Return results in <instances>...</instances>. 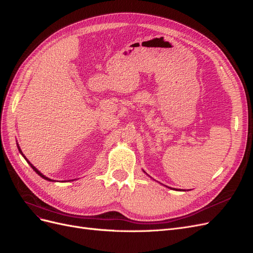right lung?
Returning <instances> with one entry per match:
<instances>
[{
    "label": "right lung",
    "mask_w": 253,
    "mask_h": 253,
    "mask_svg": "<svg viewBox=\"0 0 253 253\" xmlns=\"http://www.w3.org/2000/svg\"><path fill=\"white\" fill-rule=\"evenodd\" d=\"M18 148H19V151H20V153H21V154L23 155V153H22V151H21V149H20V147H19V144H18ZM23 157H24V158H25V156H24V155H23ZM25 159H26V158H25ZM26 160H27V159H26ZM27 163H28V164L30 165V167H32V168H33V169H34V171H35V172H36V173H37L38 175H40L42 178H44V179H46V180H49V181H53L52 179H50V178L46 177V176H45V175H43V174H42V173H41V172H40L39 170H38V169H37V168H35V167H34V166H33L32 164H30V163L28 162V160H27Z\"/></svg>",
    "instance_id": "add662e5"
}]
</instances>
